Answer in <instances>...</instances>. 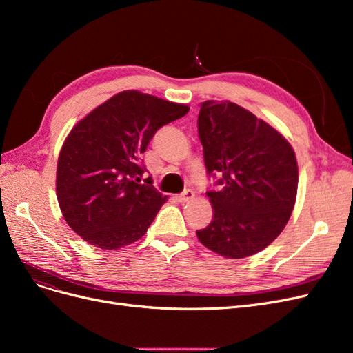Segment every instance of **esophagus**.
Returning <instances> with one entry per match:
<instances>
[{
  "mask_svg": "<svg viewBox=\"0 0 353 353\" xmlns=\"http://www.w3.org/2000/svg\"><path fill=\"white\" fill-rule=\"evenodd\" d=\"M176 199H178L181 203H185V201H188V200H191V199H194V193H193V191H191V190H185L184 193L178 194Z\"/></svg>",
  "mask_w": 353,
  "mask_h": 353,
  "instance_id": "esophagus-1",
  "label": "esophagus"
}]
</instances>
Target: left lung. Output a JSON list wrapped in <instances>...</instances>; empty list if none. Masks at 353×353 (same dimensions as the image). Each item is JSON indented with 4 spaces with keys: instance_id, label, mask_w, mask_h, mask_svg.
I'll use <instances>...</instances> for the list:
<instances>
[{
    "instance_id": "obj_1",
    "label": "left lung",
    "mask_w": 353,
    "mask_h": 353,
    "mask_svg": "<svg viewBox=\"0 0 353 353\" xmlns=\"http://www.w3.org/2000/svg\"><path fill=\"white\" fill-rule=\"evenodd\" d=\"M197 128L208 175L221 176L219 188L206 193L213 218L197 237L223 258H248L290 219L299 181L294 152L271 125L231 101L201 103Z\"/></svg>"
}]
</instances>
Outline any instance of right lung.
<instances>
[{
	"label": "right lung",
	"mask_w": 353,
	"mask_h": 353,
	"mask_svg": "<svg viewBox=\"0 0 353 353\" xmlns=\"http://www.w3.org/2000/svg\"><path fill=\"white\" fill-rule=\"evenodd\" d=\"M188 105L130 90L113 95L68 135L57 163V200L85 241L116 250L141 239L166 201L144 174L141 154L159 128Z\"/></svg>",
	"instance_id": "add662e5"
}]
</instances>
